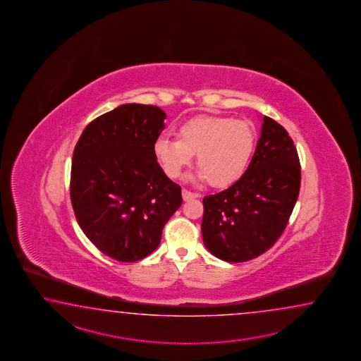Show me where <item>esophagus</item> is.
Listing matches in <instances>:
<instances>
[{
	"instance_id": "esophagus-1",
	"label": "esophagus",
	"mask_w": 361,
	"mask_h": 361,
	"mask_svg": "<svg viewBox=\"0 0 361 361\" xmlns=\"http://www.w3.org/2000/svg\"><path fill=\"white\" fill-rule=\"evenodd\" d=\"M182 197H183L184 201H190V200L200 197V193H195V192L188 191V190H183V191H182Z\"/></svg>"
}]
</instances>
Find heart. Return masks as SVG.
<instances>
[{
	"instance_id": "obj_1",
	"label": "heart",
	"mask_w": 361,
	"mask_h": 361,
	"mask_svg": "<svg viewBox=\"0 0 361 361\" xmlns=\"http://www.w3.org/2000/svg\"><path fill=\"white\" fill-rule=\"evenodd\" d=\"M177 137L161 135L154 142L156 160L166 176L179 177L196 154L200 168L192 179H209L215 187H227L243 177L255 143L249 123L224 116L191 118L178 128Z\"/></svg>"
}]
</instances>
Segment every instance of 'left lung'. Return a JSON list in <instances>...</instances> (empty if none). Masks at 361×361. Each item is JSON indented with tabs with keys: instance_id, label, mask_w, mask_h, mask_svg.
<instances>
[{
	"instance_id": "8db88e82",
	"label": "left lung",
	"mask_w": 361,
	"mask_h": 361,
	"mask_svg": "<svg viewBox=\"0 0 361 361\" xmlns=\"http://www.w3.org/2000/svg\"><path fill=\"white\" fill-rule=\"evenodd\" d=\"M261 137L243 177L202 200V240L224 262L250 261L284 232L298 199L300 159L284 128L262 116Z\"/></svg>"
}]
</instances>
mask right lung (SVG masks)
<instances>
[{"label":"right lung","mask_w":361,"mask_h":361,"mask_svg":"<svg viewBox=\"0 0 361 361\" xmlns=\"http://www.w3.org/2000/svg\"><path fill=\"white\" fill-rule=\"evenodd\" d=\"M161 108L128 103L99 116L77 142L71 201L86 238L118 262L146 258L182 205L180 187L156 160Z\"/></svg>","instance_id":"obj_1"}]
</instances>
